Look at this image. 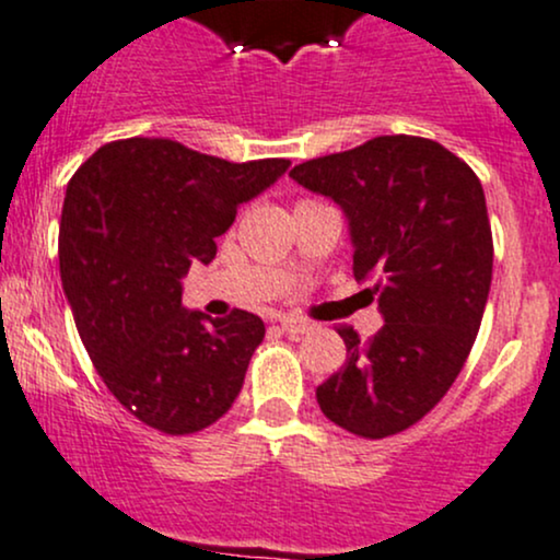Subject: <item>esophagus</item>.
<instances>
[{
  "label": "esophagus",
  "mask_w": 560,
  "mask_h": 560,
  "mask_svg": "<svg viewBox=\"0 0 560 560\" xmlns=\"http://www.w3.org/2000/svg\"><path fill=\"white\" fill-rule=\"evenodd\" d=\"M279 324L287 335L300 337V335H308V331H313V324L305 322V318H300V316H284V318H279Z\"/></svg>",
  "instance_id": "1"
}]
</instances>
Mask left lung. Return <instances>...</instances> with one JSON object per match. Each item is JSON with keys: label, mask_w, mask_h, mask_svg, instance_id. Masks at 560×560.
<instances>
[{"label": "left lung", "mask_w": 560, "mask_h": 560, "mask_svg": "<svg viewBox=\"0 0 560 560\" xmlns=\"http://www.w3.org/2000/svg\"><path fill=\"white\" fill-rule=\"evenodd\" d=\"M290 177L346 212L353 276L372 281L385 318L366 342L337 329L348 359L316 388L318 407L361 439L401 433L446 396L481 327L494 262L481 180L415 135H380Z\"/></svg>", "instance_id": "left-lung-1"}]
</instances>
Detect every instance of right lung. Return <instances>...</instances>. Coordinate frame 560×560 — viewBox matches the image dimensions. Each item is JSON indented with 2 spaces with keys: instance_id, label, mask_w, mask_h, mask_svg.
Wrapping results in <instances>:
<instances>
[{
  "instance_id": "right-lung-1",
  "label": "right lung",
  "mask_w": 560,
  "mask_h": 560,
  "mask_svg": "<svg viewBox=\"0 0 560 560\" xmlns=\"http://www.w3.org/2000/svg\"><path fill=\"white\" fill-rule=\"evenodd\" d=\"M290 170L233 164L167 138L101 145L66 188L60 279L79 337L116 401L167 435L218 422L236 401L266 324L180 305L190 262H212L238 205Z\"/></svg>"
}]
</instances>
